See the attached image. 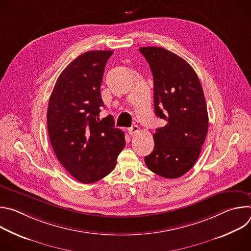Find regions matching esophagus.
Segmentation results:
<instances>
[{
	"instance_id": "34e87169",
	"label": "esophagus",
	"mask_w": 251,
	"mask_h": 251,
	"mask_svg": "<svg viewBox=\"0 0 251 251\" xmlns=\"http://www.w3.org/2000/svg\"><path fill=\"white\" fill-rule=\"evenodd\" d=\"M139 131V127L137 126V125H134V126H132L131 128H129L128 129V133H129V135H135L137 132Z\"/></svg>"
}]
</instances>
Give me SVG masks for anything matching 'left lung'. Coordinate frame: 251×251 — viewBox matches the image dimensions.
<instances>
[{
  "label": "left lung",
  "instance_id": "obj_1",
  "mask_svg": "<svg viewBox=\"0 0 251 251\" xmlns=\"http://www.w3.org/2000/svg\"><path fill=\"white\" fill-rule=\"evenodd\" d=\"M139 50L153 74L155 114L167 122L153 135L154 150L145 163L153 173L176 178L194 167L206 137L203 90L196 71L181 56L159 47Z\"/></svg>",
  "mask_w": 251,
  "mask_h": 251
}]
</instances>
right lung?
Wrapping results in <instances>:
<instances>
[{
    "mask_svg": "<svg viewBox=\"0 0 251 251\" xmlns=\"http://www.w3.org/2000/svg\"><path fill=\"white\" fill-rule=\"evenodd\" d=\"M112 50H90L71 61L58 76L48 107V131L54 154L82 184L110 174L125 147L123 131L109 115L100 119V86Z\"/></svg>",
    "mask_w": 251,
    "mask_h": 251,
    "instance_id": "1",
    "label": "right lung"
}]
</instances>
